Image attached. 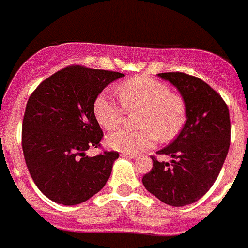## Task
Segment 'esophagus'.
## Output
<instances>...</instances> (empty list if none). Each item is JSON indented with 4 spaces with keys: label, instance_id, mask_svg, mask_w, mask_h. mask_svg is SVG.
I'll return each mask as SVG.
<instances>
[{
    "label": "esophagus",
    "instance_id": "obj_1",
    "mask_svg": "<svg viewBox=\"0 0 248 248\" xmlns=\"http://www.w3.org/2000/svg\"><path fill=\"white\" fill-rule=\"evenodd\" d=\"M122 156L128 157V158H136L137 155L136 154H124V152H122Z\"/></svg>",
    "mask_w": 248,
    "mask_h": 248
}]
</instances>
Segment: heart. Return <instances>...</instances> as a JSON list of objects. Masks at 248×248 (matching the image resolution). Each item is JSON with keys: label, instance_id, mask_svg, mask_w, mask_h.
<instances>
[{"label": "heart", "instance_id": "obj_1", "mask_svg": "<svg viewBox=\"0 0 248 248\" xmlns=\"http://www.w3.org/2000/svg\"><path fill=\"white\" fill-rule=\"evenodd\" d=\"M121 105L100 94L93 103V115L102 128L111 131L122 124L124 111L139 112L135 118L139 130H117L107 136V145L124 154H136L154 145L156 140L170 142L177 137L186 122V102L171 92L166 83L150 76H136L118 86Z\"/></svg>", "mask_w": 248, "mask_h": 248}]
</instances>
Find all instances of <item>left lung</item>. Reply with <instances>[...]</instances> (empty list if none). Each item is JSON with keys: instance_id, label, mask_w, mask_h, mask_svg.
Segmentation results:
<instances>
[{"instance_id": "left-lung-1", "label": "left lung", "mask_w": 248, "mask_h": 248, "mask_svg": "<svg viewBox=\"0 0 248 248\" xmlns=\"http://www.w3.org/2000/svg\"><path fill=\"white\" fill-rule=\"evenodd\" d=\"M158 77L180 91L187 121L175 141L157 152L171 156V162L152 157V170L142 182L163 203L182 207L201 199L222 169L231 140L230 112L222 97L201 78L184 72Z\"/></svg>"}]
</instances>
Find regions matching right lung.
<instances>
[{
    "label": "right lung",
    "mask_w": 248,
    "mask_h": 248,
    "mask_svg": "<svg viewBox=\"0 0 248 248\" xmlns=\"http://www.w3.org/2000/svg\"><path fill=\"white\" fill-rule=\"evenodd\" d=\"M124 73L68 66L32 92L22 124V150L32 180L51 201L82 203L103 188L118 152L100 147L103 132L93 115L102 90Z\"/></svg>",
    "instance_id": "add662e5"
}]
</instances>
